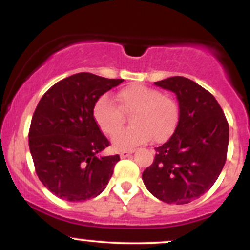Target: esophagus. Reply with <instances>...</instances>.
Masks as SVG:
<instances>
[{
  "instance_id": "1",
  "label": "esophagus",
  "mask_w": 250,
  "mask_h": 250,
  "mask_svg": "<svg viewBox=\"0 0 250 250\" xmlns=\"http://www.w3.org/2000/svg\"><path fill=\"white\" fill-rule=\"evenodd\" d=\"M134 151H135L134 149H130V150H123V151H121V153H120V155H121V157H127L130 154H133Z\"/></svg>"
}]
</instances>
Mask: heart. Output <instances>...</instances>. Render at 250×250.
Instances as JSON below:
<instances>
[{"instance_id": "heart-1", "label": "heart", "mask_w": 250, "mask_h": 250, "mask_svg": "<svg viewBox=\"0 0 250 250\" xmlns=\"http://www.w3.org/2000/svg\"><path fill=\"white\" fill-rule=\"evenodd\" d=\"M119 105L104 94L94 103L93 117L99 128L109 136L118 131L124 123V114L131 115L133 125L117 132L114 147L125 150L153 139L162 143L170 139L177 127L180 110L171 96L161 94L155 88L131 84L123 88L117 95Z\"/></svg>"}]
</instances>
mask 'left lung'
I'll use <instances>...</instances> for the list:
<instances>
[{
    "mask_svg": "<svg viewBox=\"0 0 250 250\" xmlns=\"http://www.w3.org/2000/svg\"><path fill=\"white\" fill-rule=\"evenodd\" d=\"M155 84L176 94L180 119L142 180L155 197L186 205L213 187L227 160L229 125L216 99L196 82L174 76Z\"/></svg>",
    "mask_w": 250,
    "mask_h": 250,
    "instance_id": "8db88e82",
    "label": "left lung"
}]
</instances>
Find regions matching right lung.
Instances as JSON below:
<instances>
[{
	"label": "right lung",
	"instance_id": "1",
	"mask_svg": "<svg viewBox=\"0 0 250 250\" xmlns=\"http://www.w3.org/2000/svg\"><path fill=\"white\" fill-rule=\"evenodd\" d=\"M122 82L79 73L55 83L40 100L29 128L30 154L40 181L60 199L82 202L108 185L120 156H99L110 142L96 125L93 107Z\"/></svg>",
	"mask_w": 250,
	"mask_h": 250
}]
</instances>
